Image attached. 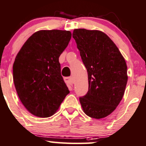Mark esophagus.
Returning a JSON list of instances; mask_svg holds the SVG:
<instances>
[{
  "label": "esophagus",
  "mask_w": 146,
  "mask_h": 146,
  "mask_svg": "<svg viewBox=\"0 0 146 146\" xmlns=\"http://www.w3.org/2000/svg\"><path fill=\"white\" fill-rule=\"evenodd\" d=\"M64 80L66 83H68L70 85H73L74 84V81H73V78L72 77H68V78H65Z\"/></svg>",
  "instance_id": "esophagus-1"
}]
</instances>
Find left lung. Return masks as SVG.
Masks as SVG:
<instances>
[{
    "mask_svg": "<svg viewBox=\"0 0 146 146\" xmlns=\"http://www.w3.org/2000/svg\"><path fill=\"white\" fill-rule=\"evenodd\" d=\"M73 37L88 73L89 91L80 102L89 117L100 119L116 110L127 82V65L121 52L99 30L76 29Z\"/></svg>",
    "mask_w": 146,
    "mask_h": 146,
    "instance_id": "8db88e82",
    "label": "left lung"
}]
</instances>
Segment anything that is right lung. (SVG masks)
<instances>
[{"label":"right lung","instance_id":"1","mask_svg":"<svg viewBox=\"0 0 146 146\" xmlns=\"http://www.w3.org/2000/svg\"><path fill=\"white\" fill-rule=\"evenodd\" d=\"M70 38V31L40 30L29 37L16 57L14 86L22 104L35 116L53 115L69 94L59 57Z\"/></svg>","mask_w":146,"mask_h":146}]
</instances>
